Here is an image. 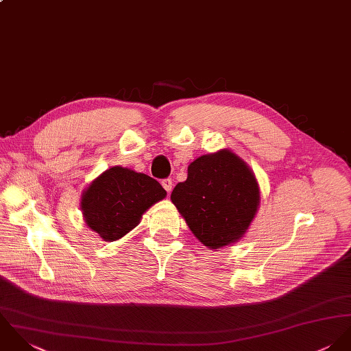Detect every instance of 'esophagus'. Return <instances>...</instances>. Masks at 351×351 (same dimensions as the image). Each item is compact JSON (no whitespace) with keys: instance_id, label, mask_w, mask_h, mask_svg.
Instances as JSON below:
<instances>
[{"instance_id":"34e87169","label":"esophagus","mask_w":351,"mask_h":351,"mask_svg":"<svg viewBox=\"0 0 351 351\" xmlns=\"http://www.w3.org/2000/svg\"><path fill=\"white\" fill-rule=\"evenodd\" d=\"M161 186L167 190V193H169L171 190H172V179H164V180H161Z\"/></svg>"}]
</instances>
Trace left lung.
Masks as SVG:
<instances>
[{
  "instance_id": "1",
  "label": "left lung",
  "mask_w": 351,
  "mask_h": 351,
  "mask_svg": "<svg viewBox=\"0 0 351 351\" xmlns=\"http://www.w3.org/2000/svg\"><path fill=\"white\" fill-rule=\"evenodd\" d=\"M187 171L186 182L176 184L171 201L194 236L211 250L239 241L261 202L251 168L233 152L222 149L198 157Z\"/></svg>"
}]
</instances>
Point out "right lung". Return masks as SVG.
Segmentation results:
<instances>
[{"instance_id": "right-lung-1", "label": "right lung", "mask_w": 351, "mask_h": 351, "mask_svg": "<svg viewBox=\"0 0 351 351\" xmlns=\"http://www.w3.org/2000/svg\"><path fill=\"white\" fill-rule=\"evenodd\" d=\"M167 191L153 178L123 167H112L82 193L85 223L104 241H115L140 223L142 214L164 199Z\"/></svg>"}]
</instances>
